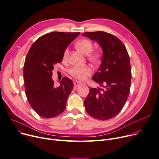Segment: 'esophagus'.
<instances>
[{
  "label": "esophagus",
  "instance_id": "obj_1",
  "mask_svg": "<svg viewBox=\"0 0 159 159\" xmlns=\"http://www.w3.org/2000/svg\"><path fill=\"white\" fill-rule=\"evenodd\" d=\"M73 84H74V87L75 88H77V87H78L79 86H80V84H81V83L80 82H78V81H75L73 82Z\"/></svg>",
  "mask_w": 159,
  "mask_h": 159
}]
</instances>
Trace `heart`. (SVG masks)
I'll list each match as a JSON object with an SVG mask.
<instances>
[{"instance_id":"obj_1","label":"heart","mask_w":159,"mask_h":159,"mask_svg":"<svg viewBox=\"0 0 159 159\" xmlns=\"http://www.w3.org/2000/svg\"><path fill=\"white\" fill-rule=\"evenodd\" d=\"M77 49L81 51L84 54L88 55V58L90 62L93 64L98 63L101 58V54L99 52L93 51V44L88 39H82L77 42L75 45ZM69 57V50L65 49L63 52L62 59L67 61ZM70 74L78 80L82 81L89 77L92 72L91 68L89 66H75L70 70Z\"/></svg>"}]
</instances>
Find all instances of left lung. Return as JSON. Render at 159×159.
<instances>
[{"label":"left lung","mask_w":159,"mask_h":159,"mask_svg":"<svg viewBox=\"0 0 159 159\" xmlns=\"http://www.w3.org/2000/svg\"><path fill=\"white\" fill-rule=\"evenodd\" d=\"M82 35L98 42L102 48V63L92 79L104 88L89 89L84 105L93 118L110 120L121 111L129 95L132 74L128 52L120 39L105 32Z\"/></svg>","instance_id":"8db88e82"}]
</instances>
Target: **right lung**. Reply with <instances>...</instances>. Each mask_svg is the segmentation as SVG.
Wrapping results in <instances>:
<instances>
[{
	"label": "right lung",
	"instance_id": "add662e5",
	"mask_svg": "<svg viewBox=\"0 0 159 159\" xmlns=\"http://www.w3.org/2000/svg\"><path fill=\"white\" fill-rule=\"evenodd\" d=\"M79 34L52 32L39 37L29 49L24 66L25 94L32 108L41 117L54 118L66 108L73 84L65 77L60 86H56L52 71L54 65L62 61L65 50Z\"/></svg>",
	"mask_w": 159,
	"mask_h": 159
}]
</instances>
